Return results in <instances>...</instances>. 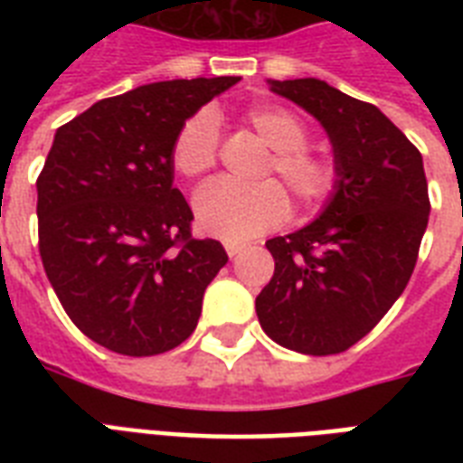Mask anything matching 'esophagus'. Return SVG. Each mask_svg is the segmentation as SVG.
I'll list each match as a JSON object with an SVG mask.
<instances>
[{
	"label": "esophagus",
	"mask_w": 463,
	"mask_h": 463,
	"mask_svg": "<svg viewBox=\"0 0 463 463\" xmlns=\"http://www.w3.org/2000/svg\"><path fill=\"white\" fill-rule=\"evenodd\" d=\"M242 250H245V245H240V242H225V252L231 254V257H238Z\"/></svg>",
	"instance_id": "1"
}]
</instances>
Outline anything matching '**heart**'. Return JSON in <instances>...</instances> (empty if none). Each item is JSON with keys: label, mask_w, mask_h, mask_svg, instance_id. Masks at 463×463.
Wrapping results in <instances>:
<instances>
[{"label": "heart", "mask_w": 463, "mask_h": 463, "mask_svg": "<svg viewBox=\"0 0 463 463\" xmlns=\"http://www.w3.org/2000/svg\"><path fill=\"white\" fill-rule=\"evenodd\" d=\"M245 125L271 154L260 177H281L303 209H317L334 196L341 182L336 158L307 146V127L296 112L281 105H254L245 112ZM170 163L182 177L199 180L218 163V125L206 110L182 122L170 148ZM290 202L279 182L267 180L252 187L213 182L194 199L199 228L225 242H247L286 221Z\"/></svg>", "instance_id": "heart-1"}]
</instances>
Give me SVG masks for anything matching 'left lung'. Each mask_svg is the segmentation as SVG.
Masks as SVG:
<instances>
[{"mask_svg": "<svg viewBox=\"0 0 463 463\" xmlns=\"http://www.w3.org/2000/svg\"><path fill=\"white\" fill-rule=\"evenodd\" d=\"M269 83L322 122L341 182L317 221L267 240L276 269L257 317L283 348L334 355L377 326L416 269L430 216L423 156L373 103L326 81Z\"/></svg>", "mask_w": 463, "mask_h": 463, "instance_id": "1", "label": "left lung"}]
</instances>
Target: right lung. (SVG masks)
Listing matches in <instances>:
<instances>
[{"instance_id":"add662e5","label":"right lung","mask_w":463,"mask_h":463,"mask_svg":"<svg viewBox=\"0 0 463 463\" xmlns=\"http://www.w3.org/2000/svg\"><path fill=\"white\" fill-rule=\"evenodd\" d=\"M238 81L148 83L54 134L35 182L40 260L69 319L108 351L158 355L196 329L228 254L218 240L192 238L170 148L184 119Z\"/></svg>"}]
</instances>
